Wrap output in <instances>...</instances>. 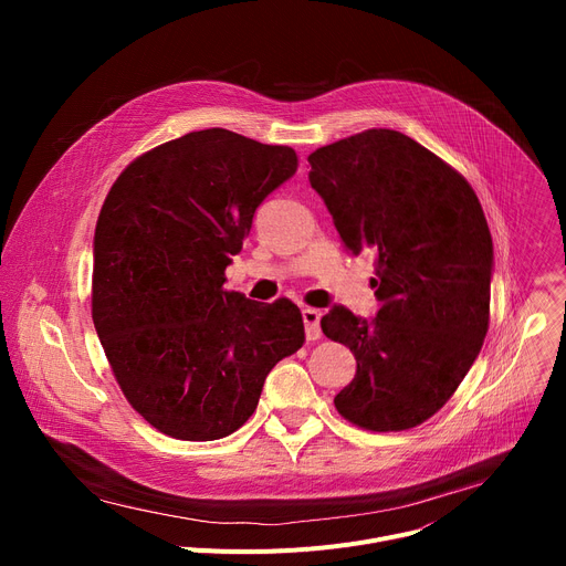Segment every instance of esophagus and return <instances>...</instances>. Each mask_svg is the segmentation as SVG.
I'll use <instances>...</instances> for the list:
<instances>
[{
  "label": "esophagus",
  "instance_id": "1",
  "mask_svg": "<svg viewBox=\"0 0 566 566\" xmlns=\"http://www.w3.org/2000/svg\"><path fill=\"white\" fill-rule=\"evenodd\" d=\"M319 317L322 313L317 308H302V319H304V332H306V340H319L322 329H319Z\"/></svg>",
  "mask_w": 566,
  "mask_h": 566
}]
</instances>
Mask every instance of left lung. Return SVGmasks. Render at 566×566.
Listing matches in <instances>:
<instances>
[{"mask_svg":"<svg viewBox=\"0 0 566 566\" xmlns=\"http://www.w3.org/2000/svg\"><path fill=\"white\" fill-rule=\"evenodd\" d=\"M352 255L371 251L374 319L334 306L327 338L356 356L336 410L371 432L410 430L437 415L481 352L491 319L493 237L470 184L394 129H367L308 154Z\"/></svg>","mask_w":566,"mask_h":566,"instance_id":"left-lung-1","label":"left lung"}]
</instances>
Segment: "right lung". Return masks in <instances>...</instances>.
Listing matches in <instances>:
<instances>
[{"mask_svg": "<svg viewBox=\"0 0 566 566\" xmlns=\"http://www.w3.org/2000/svg\"><path fill=\"white\" fill-rule=\"evenodd\" d=\"M295 170V149L212 127L145 151L112 186L94 234L92 317L129 406L158 432L232 434L269 371L304 345L291 300L223 291L258 206Z\"/></svg>", "mask_w": 566, "mask_h": 566, "instance_id": "obj_1", "label": "right lung"}]
</instances>
